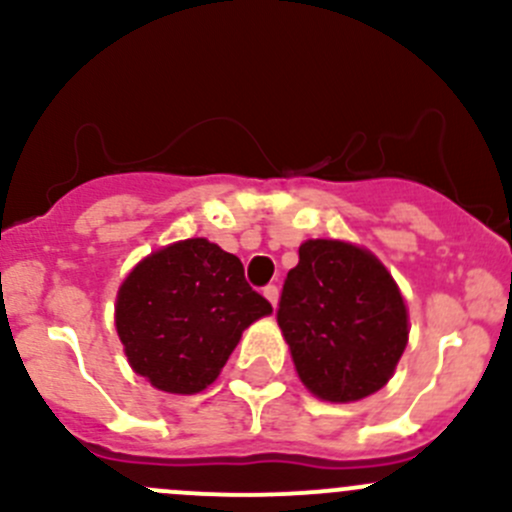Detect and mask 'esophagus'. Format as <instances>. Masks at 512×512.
<instances>
[{
	"instance_id": "1",
	"label": "esophagus",
	"mask_w": 512,
	"mask_h": 512,
	"mask_svg": "<svg viewBox=\"0 0 512 512\" xmlns=\"http://www.w3.org/2000/svg\"><path fill=\"white\" fill-rule=\"evenodd\" d=\"M262 294H265L267 302L277 309V302H280V289H277L275 285H267L265 289H262Z\"/></svg>"
}]
</instances>
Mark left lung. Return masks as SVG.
<instances>
[{
	"label": "left lung",
	"instance_id": "left-lung-1",
	"mask_svg": "<svg viewBox=\"0 0 512 512\" xmlns=\"http://www.w3.org/2000/svg\"><path fill=\"white\" fill-rule=\"evenodd\" d=\"M304 389L352 404L389 384L409 344V309L384 262L347 240H304L277 312Z\"/></svg>",
	"mask_w": 512,
	"mask_h": 512
}]
</instances>
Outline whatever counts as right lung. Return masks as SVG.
<instances>
[{
	"label": "right lung",
	"mask_w": 512,
	"mask_h": 512,
	"mask_svg": "<svg viewBox=\"0 0 512 512\" xmlns=\"http://www.w3.org/2000/svg\"><path fill=\"white\" fill-rule=\"evenodd\" d=\"M267 314L272 304L247 285L235 255L188 237L128 272L113 322L138 376L165 394L190 396L218 379L242 332Z\"/></svg>",
	"instance_id": "obj_1"
}]
</instances>
